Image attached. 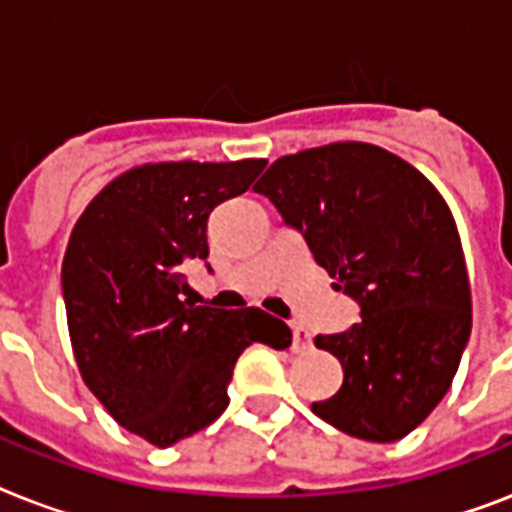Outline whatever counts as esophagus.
I'll list each match as a JSON object with an SVG mask.
<instances>
[{
    "label": "esophagus",
    "instance_id": "obj_1",
    "mask_svg": "<svg viewBox=\"0 0 512 512\" xmlns=\"http://www.w3.org/2000/svg\"><path fill=\"white\" fill-rule=\"evenodd\" d=\"M311 348V335H308V329L303 324H292V350L295 353H305V350Z\"/></svg>",
    "mask_w": 512,
    "mask_h": 512
}]
</instances>
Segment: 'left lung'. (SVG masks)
<instances>
[{
	"mask_svg": "<svg viewBox=\"0 0 512 512\" xmlns=\"http://www.w3.org/2000/svg\"><path fill=\"white\" fill-rule=\"evenodd\" d=\"M255 191L303 233L332 287L361 305L348 332L313 340L342 364V385L311 409L364 441L412 433L452 385L473 321L444 196L401 156L358 140L281 156Z\"/></svg>",
	"mask_w": 512,
	"mask_h": 512,
	"instance_id": "left-lung-1",
	"label": "left lung"
}]
</instances>
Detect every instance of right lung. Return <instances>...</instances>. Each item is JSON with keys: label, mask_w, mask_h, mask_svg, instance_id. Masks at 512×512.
Returning a JSON list of instances; mask_svg holds the SVG:
<instances>
[{"label": "right lung", "mask_w": 512, "mask_h": 512, "mask_svg": "<svg viewBox=\"0 0 512 512\" xmlns=\"http://www.w3.org/2000/svg\"><path fill=\"white\" fill-rule=\"evenodd\" d=\"M265 167L156 162L116 175L84 207L63 257L68 335L84 385L122 428L172 446L215 422L247 345L289 348L292 332L260 308L185 300V265L207 260L209 212Z\"/></svg>", "instance_id": "add662e5"}]
</instances>
